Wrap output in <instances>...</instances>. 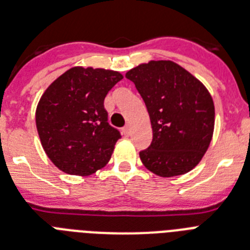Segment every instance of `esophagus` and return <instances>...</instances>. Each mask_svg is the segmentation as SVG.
<instances>
[{
	"instance_id": "1",
	"label": "esophagus",
	"mask_w": 250,
	"mask_h": 250,
	"mask_svg": "<svg viewBox=\"0 0 250 250\" xmlns=\"http://www.w3.org/2000/svg\"><path fill=\"white\" fill-rule=\"evenodd\" d=\"M123 134H124V135H126V137L129 135V134H130V126H129V125H126V126L123 127Z\"/></svg>"
}]
</instances>
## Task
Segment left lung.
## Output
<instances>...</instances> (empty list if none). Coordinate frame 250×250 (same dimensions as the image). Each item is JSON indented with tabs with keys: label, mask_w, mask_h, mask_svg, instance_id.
<instances>
[{
	"label": "left lung",
	"mask_w": 250,
	"mask_h": 250,
	"mask_svg": "<svg viewBox=\"0 0 250 250\" xmlns=\"http://www.w3.org/2000/svg\"><path fill=\"white\" fill-rule=\"evenodd\" d=\"M143 98L153 131L143 165L162 177L187 174L209 147L214 106L206 86L172 61H150L125 75Z\"/></svg>",
	"instance_id": "8db88e82"
}]
</instances>
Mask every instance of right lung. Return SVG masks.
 <instances>
[{"mask_svg":"<svg viewBox=\"0 0 250 250\" xmlns=\"http://www.w3.org/2000/svg\"><path fill=\"white\" fill-rule=\"evenodd\" d=\"M121 79L112 70L76 66L43 93L37 130L43 149L61 171L86 176L108 164L121 134L108 124L103 102Z\"/></svg>","mask_w":250,"mask_h":250,"instance_id":"add662e5","label":"right lung"}]
</instances>
